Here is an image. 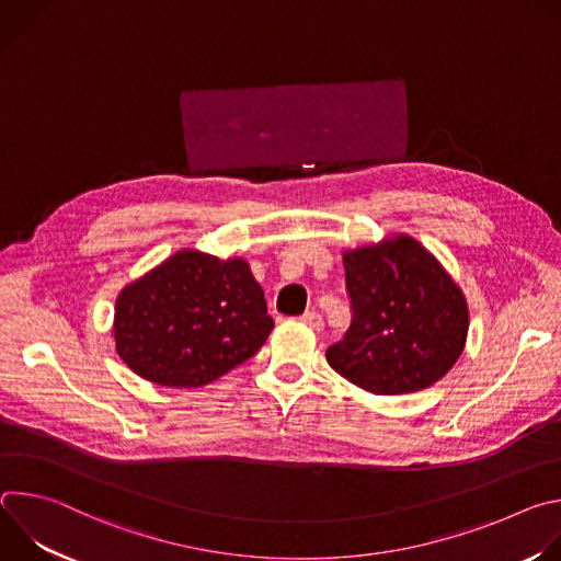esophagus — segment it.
<instances>
[{"mask_svg": "<svg viewBox=\"0 0 561 561\" xmlns=\"http://www.w3.org/2000/svg\"><path fill=\"white\" fill-rule=\"evenodd\" d=\"M299 322L306 324V327H310L312 331H322V329H324V319H322V314H319L317 310H306V312L299 317Z\"/></svg>", "mask_w": 561, "mask_h": 561, "instance_id": "obj_1", "label": "esophagus"}]
</instances>
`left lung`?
<instances>
[{
  "mask_svg": "<svg viewBox=\"0 0 561 561\" xmlns=\"http://www.w3.org/2000/svg\"><path fill=\"white\" fill-rule=\"evenodd\" d=\"M351 327L327 359L375 394L433 386L459 359L468 306L439 262L409 234L344 253Z\"/></svg>",
  "mask_w": 561,
  "mask_h": 561,
  "instance_id": "left-lung-1",
  "label": "left lung"
}]
</instances>
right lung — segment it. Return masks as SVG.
I'll return each mask as SVG.
<instances>
[{
    "label": "right lung",
    "mask_w": 561,
    "mask_h": 561,
    "mask_svg": "<svg viewBox=\"0 0 561 561\" xmlns=\"http://www.w3.org/2000/svg\"><path fill=\"white\" fill-rule=\"evenodd\" d=\"M273 327L244 260L182 251L119 293L113 335L139 377L197 388L251 359Z\"/></svg>",
    "instance_id": "obj_1"
}]
</instances>
